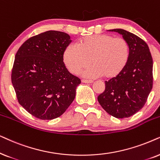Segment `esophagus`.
<instances>
[{"mask_svg":"<svg viewBox=\"0 0 160 160\" xmlns=\"http://www.w3.org/2000/svg\"><path fill=\"white\" fill-rule=\"evenodd\" d=\"M82 82H84V83H92L93 80H85V79H82Z\"/></svg>","mask_w":160,"mask_h":160,"instance_id":"obj_1","label":"esophagus"}]
</instances>
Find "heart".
Segmentation results:
<instances>
[{
  "instance_id": "obj_1",
  "label": "heart",
  "mask_w": 160,
  "mask_h": 160,
  "mask_svg": "<svg viewBox=\"0 0 160 160\" xmlns=\"http://www.w3.org/2000/svg\"><path fill=\"white\" fill-rule=\"evenodd\" d=\"M130 58V48L127 40L109 34H97L82 38L78 45L65 48L63 59L72 74H78L89 65L84 72L88 77H103L111 80L126 69Z\"/></svg>"
}]
</instances>
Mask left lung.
Wrapping results in <instances>:
<instances>
[{"instance_id":"left-lung-1","label":"left lung","mask_w":160,"mask_h":160,"mask_svg":"<svg viewBox=\"0 0 160 160\" xmlns=\"http://www.w3.org/2000/svg\"><path fill=\"white\" fill-rule=\"evenodd\" d=\"M120 33L130 48V58L120 75L105 81V89L97 99L108 113L117 118H129L146 104L153 86V60L148 44L123 29L109 30Z\"/></svg>"}]
</instances>
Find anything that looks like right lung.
Segmentation results:
<instances>
[{
    "label": "right lung",
    "mask_w": 160,
    "mask_h": 160,
    "mask_svg": "<svg viewBox=\"0 0 160 160\" xmlns=\"http://www.w3.org/2000/svg\"><path fill=\"white\" fill-rule=\"evenodd\" d=\"M71 42L64 32L48 31L26 40L16 53L12 85L19 103L36 118H58L74 101L81 81L63 59Z\"/></svg>",
    "instance_id": "right-lung-1"
}]
</instances>
